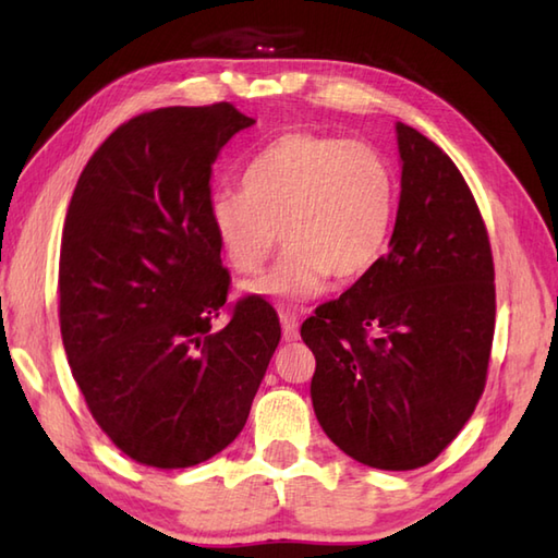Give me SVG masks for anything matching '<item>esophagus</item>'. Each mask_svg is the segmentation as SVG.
I'll use <instances>...</instances> for the list:
<instances>
[{
	"instance_id": "esophagus-1",
	"label": "esophagus",
	"mask_w": 558,
	"mask_h": 558,
	"mask_svg": "<svg viewBox=\"0 0 558 558\" xmlns=\"http://www.w3.org/2000/svg\"><path fill=\"white\" fill-rule=\"evenodd\" d=\"M280 324H282V338L298 340V336H300L298 316L290 314V312H280Z\"/></svg>"
}]
</instances>
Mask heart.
<instances>
[{"label":"heart","instance_id":"1","mask_svg":"<svg viewBox=\"0 0 558 558\" xmlns=\"http://www.w3.org/2000/svg\"><path fill=\"white\" fill-rule=\"evenodd\" d=\"M398 206L390 160L366 141L286 132L246 162L242 192L210 198L222 256L240 276H256L278 246V266L256 292L306 300L328 278L354 282L384 258Z\"/></svg>","mask_w":558,"mask_h":558}]
</instances>
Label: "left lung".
Masks as SVG:
<instances>
[{"instance_id": "left-lung-1", "label": "left lung", "mask_w": 558, "mask_h": 558, "mask_svg": "<svg viewBox=\"0 0 558 558\" xmlns=\"http://www.w3.org/2000/svg\"><path fill=\"white\" fill-rule=\"evenodd\" d=\"M390 252L302 324L312 402L342 453L378 470L429 465L487 386L496 286L489 232L456 162L398 124Z\"/></svg>"}]
</instances>
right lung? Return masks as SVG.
Returning <instances> with one entry per match:
<instances>
[{
    "mask_svg": "<svg viewBox=\"0 0 558 558\" xmlns=\"http://www.w3.org/2000/svg\"><path fill=\"white\" fill-rule=\"evenodd\" d=\"M232 102L120 124L83 168L59 252V330L86 405L124 456L192 468L244 429L280 342L260 298L228 302L210 174L252 126ZM228 308L231 322L211 330Z\"/></svg>",
    "mask_w": 558,
    "mask_h": 558,
    "instance_id": "add662e5",
    "label": "right lung"
}]
</instances>
